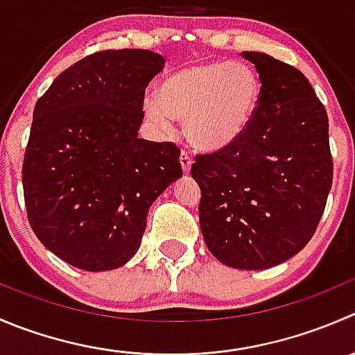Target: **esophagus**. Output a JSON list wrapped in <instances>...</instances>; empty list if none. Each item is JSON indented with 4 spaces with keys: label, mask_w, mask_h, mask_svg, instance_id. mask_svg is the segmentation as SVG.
Segmentation results:
<instances>
[{
    "label": "esophagus",
    "mask_w": 355,
    "mask_h": 355,
    "mask_svg": "<svg viewBox=\"0 0 355 355\" xmlns=\"http://www.w3.org/2000/svg\"><path fill=\"white\" fill-rule=\"evenodd\" d=\"M180 164H182V170H184L185 173H187V171H191L192 159H191V156L185 153V150H182V154H180Z\"/></svg>",
    "instance_id": "obj_1"
}]
</instances>
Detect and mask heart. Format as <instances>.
Returning <instances> with one entry per match:
<instances>
[{
    "instance_id": "heart-1",
    "label": "heart",
    "mask_w": 355,
    "mask_h": 355,
    "mask_svg": "<svg viewBox=\"0 0 355 355\" xmlns=\"http://www.w3.org/2000/svg\"><path fill=\"white\" fill-rule=\"evenodd\" d=\"M260 94V79L250 65L202 62L171 72L161 85V95H146L144 109L163 133L173 132L175 118L184 119L192 146L220 150L244 135Z\"/></svg>"
}]
</instances>
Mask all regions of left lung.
I'll list each match as a JSON object with an SVG mask.
<instances>
[{
    "mask_svg": "<svg viewBox=\"0 0 355 355\" xmlns=\"http://www.w3.org/2000/svg\"><path fill=\"white\" fill-rule=\"evenodd\" d=\"M261 83L260 104L232 146L199 154V225L216 260L241 270L270 269L314 236L333 184L328 114L293 65L243 51Z\"/></svg>",
    "mask_w": 355,
    "mask_h": 355,
    "instance_id": "1",
    "label": "left lung"
}]
</instances>
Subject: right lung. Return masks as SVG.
<instances>
[{
  "instance_id": "1",
  "label": "right lung",
  "mask_w": 355,
  "mask_h": 355,
  "mask_svg": "<svg viewBox=\"0 0 355 355\" xmlns=\"http://www.w3.org/2000/svg\"><path fill=\"white\" fill-rule=\"evenodd\" d=\"M163 67L150 50L98 51L36 102L22 166L27 216L72 267H123L139 251L150 205L182 177L175 144L139 139L146 88Z\"/></svg>"
}]
</instances>
